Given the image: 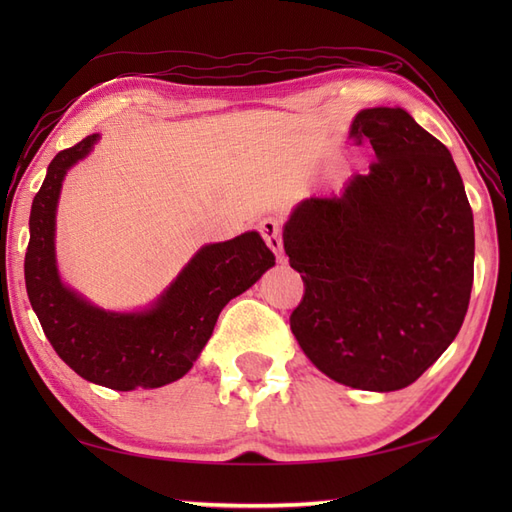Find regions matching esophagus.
Wrapping results in <instances>:
<instances>
[{"mask_svg": "<svg viewBox=\"0 0 512 512\" xmlns=\"http://www.w3.org/2000/svg\"><path fill=\"white\" fill-rule=\"evenodd\" d=\"M259 233H262L264 242L277 255L279 262H284V239H281V226L275 217H264V220L259 222Z\"/></svg>", "mask_w": 512, "mask_h": 512, "instance_id": "obj_1", "label": "esophagus"}]
</instances>
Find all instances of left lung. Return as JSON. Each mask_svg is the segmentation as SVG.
<instances>
[{"mask_svg": "<svg viewBox=\"0 0 512 512\" xmlns=\"http://www.w3.org/2000/svg\"><path fill=\"white\" fill-rule=\"evenodd\" d=\"M369 173L332 198L303 200L284 250L303 279L290 314L301 350L354 389L411 385L458 336L473 288V211L438 138L402 107L358 112Z\"/></svg>", "mask_w": 512, "mask_h": 512, "instance_id": "8db88e82", "label": "left lung"}]
</instances>
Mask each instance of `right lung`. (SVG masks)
<instances>
[{
    "label": "right lung",
    "mask_w": 512,
    "mask_h": 512,
    "mask_svg": "<svg viewBox=\"0 0 512 512\" xmlns=\"http://www.w3.org/2000/svg\"><path fill=\"white\" fill-rule=\"evenodd\" d=\"M99 134L59 151L32 200L26 250L30 306L54 352L81 378L116 391L154 389L193 367L228 301L242 295L275 255L259 233L248 231L202 246L176 281L143 312H105L63 286L54 257V217L65 173L90 154Z\"/></svg>",
    "instance_id": "add662e5"
}]
</instances>
